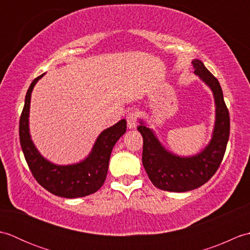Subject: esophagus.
<instances>
[{
  "instance_id": "obj_1",
  "label": "esophagus",
  "mask_w": 250,
  "mask_h": 250,
  "mask_svg": "<svg viewBox=\"0 0 250 250\" xmlns=\"http://www.w3.org/2000/svg\"><path fill=\"white\" fill-rule=\"evenodd\" d=\"M136 116L133 113H130L128 116H126V125H128L129 129H134L136 126Z\"/></svg>"
}]
</instances>
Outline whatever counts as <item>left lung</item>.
I'll return each mask as SVG.
<instances>
[{"label": "left lung", "instance_id": "8db88e82", "mask_svg": "<svg viewBox=\"0 0 250 250\" xmlns=\"http://www.w3.org/2000/svg\"><path fill=\"white\" fill-rule=\"evenodd\" d=\"M194 73L208 86L214 94L216 121L209 144L192 157H179L167 151L151 129L142 120L137 131L143 136V166L148 177L157 188L185 192L201 187L213 177L224 159L230 135V116L224 100L220 83L203 62L192 61Z\"/></svg>", "mask_w": 250, "mask_h": 250}]
</instances>
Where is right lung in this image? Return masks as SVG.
<instances>
[{
	"label": "right lung",
	"mask_w": 250,
	"mask_h": 250,
	"mask_svg": "<svg viewBox=\"0 0 250 250\" xmlns=\"http://www.w3.org/2000/svg\"><path fill=\"white\" fill-rule=\"evenodd\" d=\"M43 76L44 74H42L30 84L20 116L19 139L25 161L36 182L52 194L67 199L92 194L105 182L111 150L117 141L125 133L126 121L122 119L104 130L95 141L90 155L83 161L71 166L51 163L36 149L29 132L31 93L35 83Z\"/></svg>",
	"instance_id": "right-lung-1"
}]
</instances>
